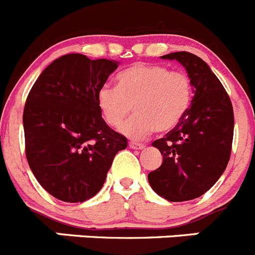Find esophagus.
<instances>
[{
	"instance_id": "34e87169",
	"label": "esophagus",
	"mask_w": 255,
	"mask_h": 255,
	"mask_svg": "<svg viewBox=\"0 0 255 255\" xmlns=\"http://www.w3.org/2000/svg\"><path fill=\"white\" fill-rule=\"evenodd\" d=\"M129 146H130V148H131V149H136V150H141V149L145 148V145H144V144L135 143V141H130Z\"/></svg>"
}]
</instances>
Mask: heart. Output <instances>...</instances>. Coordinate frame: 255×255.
Listing matches in <instances>:
<instances>
[{"mask_svg":"<svg viewBox=\"0 0 255 255\" xmlns=\"http://www.w3.org/2000/svg\"><path fill=\"white\" fill-rule=\"evenodd\" d=\"M118 87L105 85L97 92V105L110 126L124 123L120 131L140 139L153 130L167 132L174 129L187 114L192 101V82L183 72H170L167 67L137 63L116 77Z\"/></svg>","mask_w":255,"mask_h":255,"instance_id":"1","label":"heart"}]
</instances>
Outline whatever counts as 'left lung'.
I'll list each match as a JSON object with an SVG mask.
<instances>
[{"mask_svg":"<svg viewBox=\"0 0 255 255\" xmlns=\"http://www.w3.org/2000/svg\"><path fill=\"white\" fill-rule=\"evenodd\" d=\"M160 58L183 65L192 82L193 96L181 123L151 144L162 153L163 163L148 174V181L156 195L182 202L207 192L226 169L234 112L221 82L200 57L176 51Z\"/></svg>","mask_w":255,"mask_h":255,"instance_id":"8db88e82","label":"left lung"}]
</instances>
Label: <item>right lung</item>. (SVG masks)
Returning <instances> with one entry per match:
<instances>
[{
    "label": "right lung",
    "mask_w": 255,
    "mask_h": 255,
    "mask_svg": "<svg viewBox=\"0 0 255 255\" xmlns=\"http://www.w3.org/2000/svg\"><path fill=\"white\" fill-rule=\"evenodd\" d=\"M119 64L63 55L41 72L27 96L22 116L27 163L58 200L85 202L99 193L115 155L128 146L97 105V92Z\"/></svg>",
    "instance_id": "1"
}]
</instances>
